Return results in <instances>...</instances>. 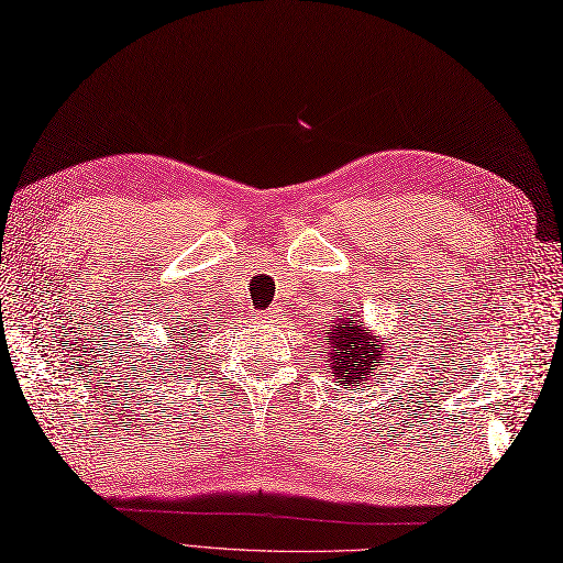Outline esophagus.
Here are the masks:
<instances>
[{
	"instance_id": "esophagus-1",
	"label": "esophagus",
	"mask_w": 563,
	"mask_h": 563,
	"mask_svg": "<svg viewBox=\"0 0 563 563\" xmlns=\"http://www.w3.org/2000/svg\"><path fill=\"white\" fill-rule=\"evenodd\" d=\"M255 319L267 321V319H277V310H265V312H255Z\"/></svg>"
}]
</instances>
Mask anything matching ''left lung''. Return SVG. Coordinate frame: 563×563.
Wrapping results in <instances>:
<instances>
[{
	"label": "left lung",
	"instance_id": "1",
	"mask_svg": "<svg viewBox=\"0 0 563 563\" xmlns=\"http://www.w3.org/2000/svg\"><path fill=\"white\" fill-rule=\"evenodd\" d=\"M368 333L364 329V321L352 317H345L340 321H333V329L323 335V343L329 345L327 362L331 364V371L335 373V380L340 385H356L360 387L362 378L376 376L380 378L383 373L378 366L385 362L380 360L383 345H368Z\"/></svg>",
	"mask_w": 563,
	"mask_h": 563
}]
</instances>
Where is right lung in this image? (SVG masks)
Listing matches in <instances>:
<instances>
[{
	"label": "right lung",
	"mask_w": 563,
	"mask_h": 563,
	"mask_svg": "<svg viewBox=\"0 0 563 563\" xmlns=\"http://www.w3.org/2000/svg\"><path fill=\"white\" fill-rule=\"evenodd\" d=\"M172 333L176 335V340H180V347H185L187 343H190V335H192L190 327H187V329H174Z\"/></svg>",
	"instance_id": "add662e5"
}]
</instances>
